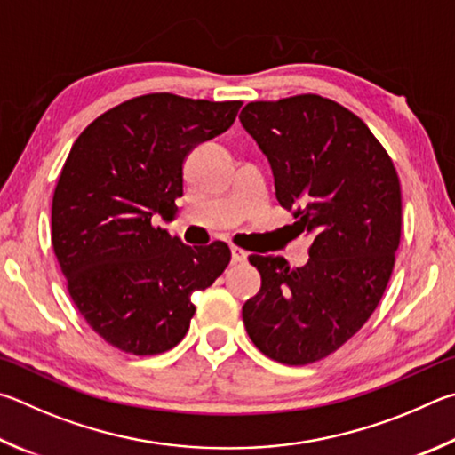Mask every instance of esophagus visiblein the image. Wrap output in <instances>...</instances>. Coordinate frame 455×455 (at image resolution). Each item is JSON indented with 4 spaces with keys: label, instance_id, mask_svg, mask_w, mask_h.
Listing matches in <instances>:
<instances>
[{
    "label": "esophagus",
    "instance_id": "obj_1",
    "mask_svg": "<svg viewBox=\"0 0 455 455\" xmlns=\"http://www.w3.org/2000/svg\"><path fill=\"white\" fill-rule=\"evenodd\" d=\"M245 259H248V251L237 248V245H232V261H234V264H243Z\"/></svg>",
    "mask_w": 455,
    "mask_h": 455
}]
</instances>
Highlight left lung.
<instances>
[{
    "instance_id": "left-lung-1",
    "label": "left lung",
    "mask_w": 455,
    "mask_h": 455,
    "mask_svg": "<svg viewBox=\"0 0 455 455\" xmlns=\"http://www.w3.org/2000/svg\"><path fill=\"white\" fill-rule=\"evenodd\" d=\"M240 122L272 165L277 202L314 237L304 267L250 256L261 288L243 304L245 330L275 362L314 363L384 296L402 235L400 178L370 127L322 95L251 101Z\"/></svg>"
}]
</instances>
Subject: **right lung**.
Instances as JSON below:
<instances>
[{
	"label": "right lung",
	"instance_id": "right-lung-1",
	"mask_svg": "<svg viewBox=\"0 0 455 455\" xmlns=\"http://www.w3.org/2000/svg\"><path fill=\"white\" fill-rule=\"evenodd\" d=\"M242 101L148 93L79 133L52 204V243L69 296L90 328L133 355L164 354L188 333L196 306L228 267L223 242L189 248L154 226L183 196V162L234 124Z\"/></svg>",
	"mask_w": 455,
	"mask_h": 455
}]
</instances>
